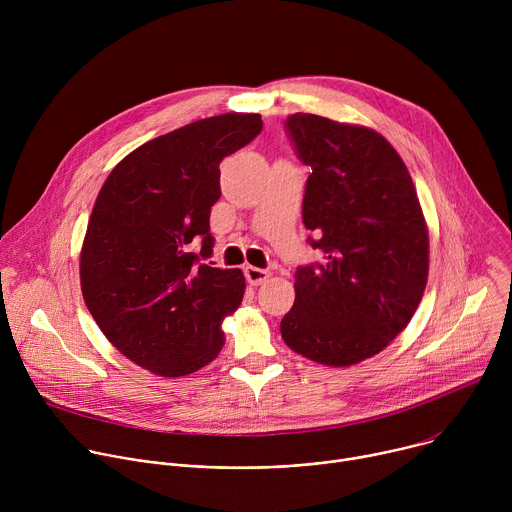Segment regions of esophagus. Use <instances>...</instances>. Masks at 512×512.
Segmentation results:
<instances>
[{
  "mask_svg": "<svg viewBox=\"0 0 512 512\" xmlns=\"http://www.w3.org/2000/svg\"><path fill=\"white\" fill-rule=\"evenodd\" d=\"M269 271L267 269H259V267H253V265H249V267H245V277H247V281L251 283V285H261L263 281H267L269 279Z\"/></svg>",
  "mask_w": 512,
  "mask_h": 512,
  "instance_id": "esophagus-1",
  "label": "esophagus"
}]
</instances>
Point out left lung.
Segmentation results:
<instances>
[{
  "label": "left lung",
  "instance_id": "obj_1",
  "mask_svg": "<svg viewBox=\"0 0 512 512\" xmlns=\"http://www.w3.org/2000/svg\"><path fill=\"white\" fill-rule=\"evenodd\" d=\"M312 168L304 196L318 265L296 271L283 342L326 367L379 354L413 318L429 273V235L407 166L375 129L312 113L287 117Z\"/></svg>",
  "mask_w": 512,
  "mask_h": 512
}]
</instances>
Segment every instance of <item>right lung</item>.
<instances>
[{
  "label": "right lung",
  "instance_id": "add662e5",
  "mask_svg": "<svg viewBox=\"0 0 512 512\" xmlns=\"http://www.w3.org/2000/svg\"><path fill=\"white\" fill-rule=\"evenodd\" d=\"M257 113L194 121L125 156L105 180L81 249L85 304L107 340L160 377H184L225 344L241 269L206 265L223 158L261 133Z\"/></svg>",
  "mask_w": 512,
  "mask_h": 512
}]
</instances>
